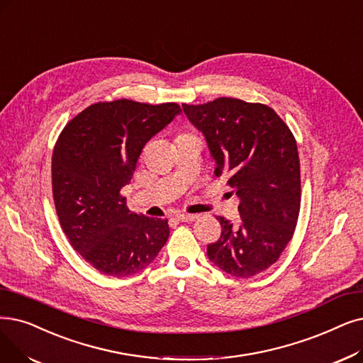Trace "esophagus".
I'll use <instances>...</instances> for the list:
<instances>
[{
	"instance_id": "34e87169",
	"label": "esophagus",
	"mask_w": 363,
	"mask_h": 363,
	"mask_svg": "<svg viewBox=\"0 0 363 363\" xmlns=\"http://www.w3.org/2000/svg\"><path fill=\"white\" fill-rule=\"evenodd\" d=\"M199 216L197 215H190V213H178L177 219L181 220V223H193Z\"/></svg>"
}]
</instances>
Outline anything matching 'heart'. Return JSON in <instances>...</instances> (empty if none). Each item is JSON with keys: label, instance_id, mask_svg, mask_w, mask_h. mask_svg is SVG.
<instances>
[{"label": "heart", "instance_id": "obj_1", "mask_svg": "<svg viewBox=\"0 0 363 363\" xmlns=\"http://www.w3.org/2000/svg\"><path fill=\"white\" fill-rule=\"evenodd\" d=\"M182 135H188V133H182ZM182 135H179V136H182Z\"/></svg>", "mask_w": 363, "mask_h": 363}]
</instances>
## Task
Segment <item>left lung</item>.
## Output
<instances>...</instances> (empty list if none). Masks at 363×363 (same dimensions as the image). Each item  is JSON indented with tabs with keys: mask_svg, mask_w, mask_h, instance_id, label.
Segmentation results:
<instances>
[{
	"mask_svg": "<svg viewBox=\"0 0 363 363\" xmlns=\"http://www.w3.org/2000/svg\"><path fill=\"white\" fill-rule=\"evenodd\" d=\"M184 113L208 140L216 178L240 199V223L218 216L223 231L208 245L209 259L247 279L272 267L291 242L301 206L296 140L273 108L235 98L188 105Z\"/></svg>",
	"mask_w": 363,
	"mask_h": 363,
	"instance_id": "1",
	"label": "left lung"
}]
</instances>
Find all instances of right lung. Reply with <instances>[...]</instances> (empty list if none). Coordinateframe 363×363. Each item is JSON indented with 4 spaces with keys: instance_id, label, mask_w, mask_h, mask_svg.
<instances>
[{
    "instance_id": "1",
    "label": "right lung",
    "mask_w": 363,
    "mask_h": 363,
    "mask_svg": "<svg viewBox=\"0 0 363 363\" xmlns=\"http://www.w3.org/2000/svg\"><path fill=\"white\" fill-rule=\"evenodd\" d=\"M179 113L175 102H96L69 120L56 140L52 190L60 227L78 254L106 276L144 270L169 238L167 219L129 211L121 188L145 144Z\"/></svg>"
}]
</instances>
